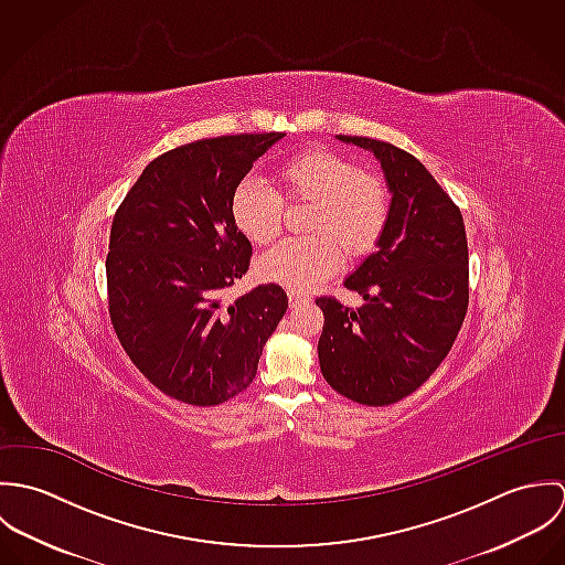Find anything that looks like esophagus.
<instances>
[{
    "label": "esophagus",
    "mask_w": 565,
    "mask_h": 565,
    "mask_svg": "<svg viewBox=\"0 0 565 565\" xmlns=\"http://www.w3.org/2000/svg\"><path fill=\"white\" fill-rule=\"evenodd\" d=\"M307 302H309L307 296H302V294H298V291H289V305H291V309H298V307H302V305H307Z\"/></svg>",
    "instance_id": "1"
}]
</instances>
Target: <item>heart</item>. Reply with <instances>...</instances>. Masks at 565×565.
<instances>
[{
  "label": "heart",
  "instance_id": "heart-1",
  "mask_svg": "<svg viewBox=\"0 0 565 565\" xmlns=\"http://www.w3.org/2000/svg\"><path fill=\"white\" fill-rule=\"evenodd\" d=\"M285 198L313 202L311 239H289L265 252L256 271L289 289H309L334 274L341 247L348 256L370 254L390 220L385 182L359 164L326 148H309L278 167ZM231 213L247 242H274L282 231L285 200L263 180L245 178L233 193Z\"/></svg>",
  "mask_w": 565,
  "mask_h": 565
}]
</instances>
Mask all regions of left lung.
Wrapping results in <instances>:
<instances>
[{"instance_id":"1","label":"left lung","mask_w":565,"mask_h":565,"mask_svg":"<svg viewBox=\"0 0 565 565\" xmlns=\"http://www.w3.org/2000/svg\"><path fill=\"white\" fill-rule=\"evenodd\" d=\"M372 152L392 191L383 237L343 282L365 305L318 298V343L326 383L367 406L413 394L450 352L468 313V239L459 206L413 154L365 139L337 137Z\"/></svg>"}]
</instances>
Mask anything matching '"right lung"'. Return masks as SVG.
<instances>
[{"instance_id":"add662e5","label":"right lung","mask_w":565,"mask_h":565,"mask_svg":"<svg viewBox=\"0 0 565 565\" xmlns=\"http://www.w3.org/2000/svg\"><path fill=\"white\" fill-rule=\"evenodd\" d=\"M282 137L231 135L173 148L143 169L115 213L110 322L139 372L173 401L215 406L242 394L287 311V294L274 282L235 302L222 298L252 256L231 213L233 193Z\"/></svg>"}]
</instances>
